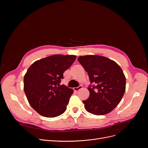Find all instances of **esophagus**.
<instances>
[{"mask_svg": "<svg viewBox=\"0 0 148 148\" xmlns=\"http://www.w3.org/2000/svg\"><path fill=\"white\" fill-rule=\"evenodd\" d=\"M82 89V86H81V85H80V86H78V87L74 88V90L77 92V91H79V90H80V89Z\"/></svg>", "mask_w": 148, "mask_h": 148, "instance_id": "obj_1", "label": "esophagus"}]
</instances>
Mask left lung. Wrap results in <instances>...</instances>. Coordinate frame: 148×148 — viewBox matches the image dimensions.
Masks as SVG:
<instances>
[{"label":"left lung","instance_id":"1","mask_svg":"<svg viewBox=\"0 0 148 148\" xmlns=\"http://www.w3.org/2000/svg\"><path fill=\"white\" fill-rule=\"evenodd\" d=\"M78 61L89 75V97L83 101L88 112L104 115L118 105L125 91L126 79L118 64L98 55L79 56Z\"/></svg>","mask_w":148,"mask_h":148}]
</instances>
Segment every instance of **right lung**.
<instances>
[{
    "instance_id": "add662e5",
    "label": "right lung",
    "mask_w": 148,
    "mask_h": 148,
    "mask_svg": "<svg viewBox=\"0 0 148 148\" xmlns=\"http://www.w3.org/2000/svg\"><path fill=\"white\" fill-rule=\"evenodd\" d=\"M75 55L54 54L36 60L24 77V90L34 109L47 118L64 113L73 90L60 85L65 71L72 65Z\"/></svg>"
}]
</instances>
